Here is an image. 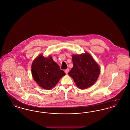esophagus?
Returning a JSON list of instances; mask_svg holds the SVG:
<instances>
[{
  "instance_id": "1",
  "label": "esophagus",
  "mask_w": 130,
  "mask_h": 130,
  "mask_svg": "<svg viewBox=\"0 0 130 130\" xmlns=\"http://www.w3.org/2000/svg\"><path fill=\"white\" fill-rule=\"evenodd\" d=\"M69 69H67L65 70V71H64L65 73L66 74H68V72H69Z\"/></svg>"
}]
</instances>
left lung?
Instances as JSON below:
<instances>
[{"label": "left lung", "mask_w": 130, "mask_h": 130, "mask_svg": "<svg viewBox=\"0 0 130 130\" xmlns=\"http://www.w3.org/2000/svg\"><path fill=\"white\" fill-rule=\"evenodd\" d=\"M73 67L68 74L79 89H86L96 81L100 74V68L89 54L73 55Z\"/></svg>", "instance_id": "1"}]
</instances>
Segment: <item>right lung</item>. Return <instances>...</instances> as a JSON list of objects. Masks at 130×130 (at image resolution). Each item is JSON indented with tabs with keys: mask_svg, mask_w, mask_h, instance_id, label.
Listing matches in <instances>:
<instances>
[{
	"mask_svg": "<svg viewBox=\"0 0 130 130\" xmlns=\"http://www.w3.org/2000/svg\"><path fill=\"white\" fill-rule=\"evenodd\" d=\"M31 74L39 86L50 90L56 86L59 79L65 75L51 56L46 58L40 55L31 65Z\"/></svg>",
	"mask_w": 130,
	"mask_h": 130,
	"instance_id": "right-lung-1",
	"label": "right lung"
}]
</instances>
